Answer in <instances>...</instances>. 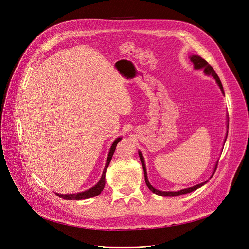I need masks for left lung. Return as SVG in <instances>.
I'll use <instances>...</instances> for the list:
<instances>
[{"mask_svg":"<svg viewBox=\"0 0 249 249\" xmlns=\"http://www.w3.org/2000/svg\"><path fill=\"white\" fill-rule=\"evenodd\" d=\"M191 62L194 64V68L199 70V69H203L204 70V73L208 76H211L213 77L216 84L218 85L220 91H222V93L225 95V92H224V88H223V85H222V82H220L218 76L216 75V73L214 72L213 68L205 60L203 59L201 56H199V55H191V56H189ZM227 127H228V130H227V135H226V139H225V142L227 141V136H228V132H229V118H228V121H227ZM139 155H140V158H141V161H142V168H143V171H144V179H145V183L147 185V187L149 188V190L151 192H153L154 194L158 195V196H161V197H176V196H179V195H183V194H187V193H191L193 191H195L197 189H199L200 187L204 186L209 180L201 183V184H198V185H195L193 187H190V188H186V189H182V190H179V191H161V190H158L156 188H154L148 181V177H147V172H146V167H145V163H144V157L142 153V151L139 150ZM216 165H217V161L214 165V168H213V171L210 177V179L213 177V175L214 174L215 172V169H216Z\"/></svg>","mask_w":249,"mask_h":249,"instance_id":"8db88e82","label":"left lung"}]
</instances>
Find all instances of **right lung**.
<instances>
[{"instance_id":"add662e5","label":"right lung","mask_w":249,"mask_h":249,"mask_svg":"<svg viewBox=\"0 0 249 249\" xmlns=\"http://www.w3.org/2000/svg\"><path fill=\"white\" fill-rule=\"evenodd\" d=\"M121 140H122V136L117 137V139L114 141L112 146H110L108 154H107V157L105 168L103 170V174L101 176V179L99 180V182L95 186H93L92 188H90V189H88L86 191L78 192V193H76V194H59V193H55V194H56L58 197L63 198L65 200H85V199H90V198H93V197H96V196L100 195L101 192L103 191V189L105 187V184H106V171H107V168L108 167V164H109L110 160H112V158H113L114 152L116 150V146H117V144L119 143V142Z\"/></svg>"}]
</instances>
